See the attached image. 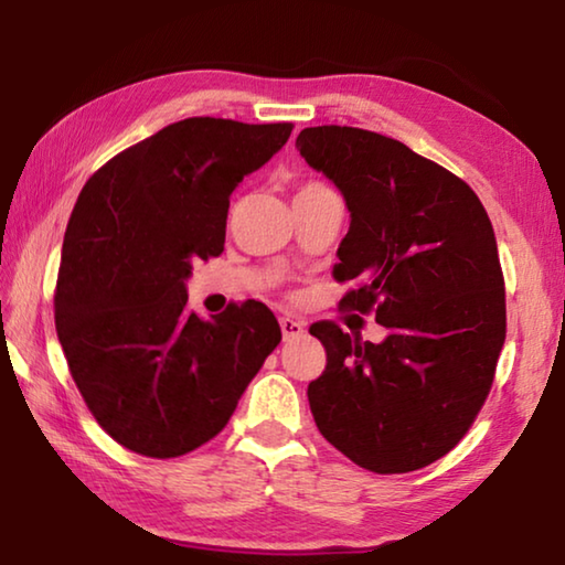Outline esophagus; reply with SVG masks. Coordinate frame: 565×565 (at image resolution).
I'll use <instances>...</instances> for the list:
<instances>
[{"instance_id":"obj_1","label":"esophagus","mask_w":565,"mask_h":565,"mask_svg":"<svg viewBox=\"0 0 565 565\" xmlns=\"http://www.w3.org/2000/svg\"><path fill=\"white\" fill-rule=\"evenodd\" d=\"M279 327H281V333H284V341H294V339H301L303 337V323L296 321L291 317H281L279 319Z\"/></svg>"}]
</instances>
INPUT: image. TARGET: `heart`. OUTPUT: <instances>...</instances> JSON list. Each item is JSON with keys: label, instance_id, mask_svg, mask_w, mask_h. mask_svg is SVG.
Masks as SVG:
<instances>
[{"label": "heart", "instance_id": "heart-1", "mask_svg": "<svg viewBox=\"0 0 565 565\" xmlns=\"http://www.w3.org/2000/svg\"><path fill=\"white\" fill-rule=\"evenodd\" d=\"M319 184V181H309V184H303L301 189H309V186H317Z\"/></svg>", "mask_w": 565, "mask_h": 565}]
</instances>
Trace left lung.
<instances>
[{"instance_id":"1","label":"left lung","mask_w":565,"mask_h":565,"mask_svg":"<svg viewBox=\"0 0 565 565\" xmlns=\"http://www.w3.org/2000/svg\"><path fill=\"white\" fill-rule=\"evenodd\" d=\"M296 149L351 212L333 266L353 281L341 306L388 329L371 343L313 323L327 349L306 391L313 420L366 471H416L461 441L493 384L505 289L491 218L463 179L384 134L309 127Z\"/></svg>"}]
</instances>
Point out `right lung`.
<instances>
[{
    "mask_svg": "<svg viewBox=\"0 0 565 565\" xmlns=\"http://www.w3.org/2000/svg\"><path fill=\"white\" fill-rule=\"evenodd\" d=\"M294 124L191 117L94 171L70 216L56 337L92 416L149 458L194 451L228 424L281 329L262 301L199 319L191 264L224 252L228 196Z\"/></svg>",
    "mask_w": 565,
    "mask_h": 565,
    "instance_id": "obj_1",
    "label": "right lung"
}]
</instances>
